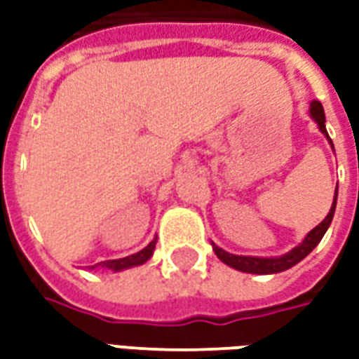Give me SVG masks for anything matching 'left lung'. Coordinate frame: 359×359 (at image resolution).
I'll use <instances>...</instances> for the list:
<instances>
[{"instance_id":"left-lung-1","label":"left lung","mask_w":359,"mask_h":359,"mask_svg":"<svg viewBox=\"0 0 359 359\" xmlns=\"http://www.w3.org/2000/svg\"><path fill=\"white\" fill-rule=\"evenodd\" d=\"M309 117L313 118L319 126V130L323 133V136L329 140V144L332 146V140L329 138V133H327V126H325V111L323 105L319 102L309 103ZM337 196H339V187L334 190V198H332V205L329 213H327V217L316 226V229H311L308 234H306V238L292 248L290 252H286L283 256L277 257H257V256H236V254H231V252H226V250L219 248L215 242H211V246H213V252H215V256L226 264L229 267H233L236 271H242V273H254V275H273V273H280V271H286L294 267L296 264H300L304 257L308 256L311 250L316 248L317 244L321 242L323 238V234L327 233V229L331 226V221L334 217V210H337Z\"/></svg>"}]
</instances>
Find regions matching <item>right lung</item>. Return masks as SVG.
I'll return each instance as SVG.
<instances>
[{
    "label": "right lung",
    "instance_id": "right-lung-1",
    "mask_svg": "<svg viewBox=\"0 0 359 359\" xmlns=\"http://www.w3.org/2000/svg\"><path fill=\"white\" fill-rule=\"evenodd\" d=\"M156 242L157 238L149 242L146 248H142L140 252H136L133 256L128 257H121V259H107V262H102V264L92 265L90 269H95V267H103V269H109L113 273H117V271L123 269H130V267H136V265H142L148 262L149 257L154 256V250H156Z\"/></svg>",
    "mask_w": 359,
    "mask_h": 359
}]
</instances>
